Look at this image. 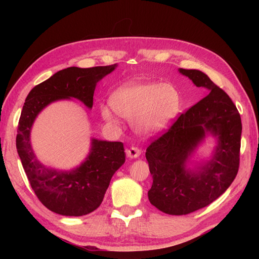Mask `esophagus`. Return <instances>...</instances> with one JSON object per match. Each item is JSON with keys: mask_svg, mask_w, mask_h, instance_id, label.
Segmentation results:
<instances>
[{"mask_svg": "<svg viewBox=\"0 0 259 259\" xmlns=\"http://www.w3.org/2000/svg\"><path fill=\"white\" fill-rule=\"evenodd\" d=\"M125 153H126V156L131 159L138 158L141 155V150L136 147H131V148H129V149L125 150Z\"/></svg>", "mask_w": 259, "mask_h": 259, "instance_id": "esophagus-1", "label": "esophagus"}]
</instances>
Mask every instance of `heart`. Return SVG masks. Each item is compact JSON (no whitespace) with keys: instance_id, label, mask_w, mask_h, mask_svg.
<instances>
[{"instance_id":"heart-1","label":"heart","mask_w":259,"mask_h":259,"mask_svg":"<svg viewBox=\"0 0 259 259\" xmlns=\"http://www.w3.org/2000/svg\"><path fill=\"white\" fill-rule=\"evenodd\" d=\"M114 112L126 120H134L135 129L141 135L161 133L171 124L180 109V97L176 88L158 82L124 84L110 97ZM101 115L115 122L114 113L107 107Z\"/></svg>"}]
</instances>
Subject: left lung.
<instances>
[{
	"instance_id": "8db88e82",
	"label": "left lung",
	"mask_w": 259,
	"mask_h": 259,
	"mask_svg": "<svg viewBox=\"0 0 259 259\" xmlns=\"http://www.w3.org/2000/svg\"><path fill=\"white\" fill-rule=\"evenodd\" d=\"M179 72L209 93L146 151L152 176L149 201L176 216L210 205L227 190L238 172L241 137L240 115L227 93L199 70ZM208 135L217 140L211 158L194 163L191 158ZM192 163L194 167H188Z\"/></svg>"
}]
</instances>
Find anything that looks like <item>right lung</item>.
<instances>
[{"instance_id":"add662e5","label":"right lung","mask_w":259,"mask_h":259,"mask_svg":"<svg viewBox=\"0 0 259 259\" xmlns=\"http://www.w3.org/2000/svg\"><path fill=\"white\" fill-rule=\"evenodd\" d=\"M115 68L117 64L63 69L35 85L25 99L18 125L16 149L33 191L53 212L78 217L96 210L101 205L112 176L125 161L123 144L92 138L90 151L78 167L54 169L38 161L33 151V123L43 109L59 100L76 99L92 109L97 83Z\"/></svg>"}]
</instances>
